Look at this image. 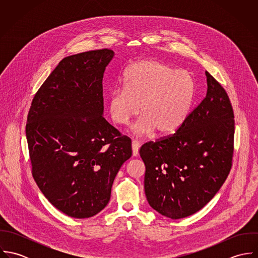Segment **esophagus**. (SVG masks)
<instances>
[{
    "label": "esophagus",
    "mask_w": 258,
    "mask_h": 258,
    "mask_svg": "<svg viewBox=\"0 0 258 258\" xmlns=\"http://www.w3.org/2000/svg\"><path fill=\"white\" fill-rule=\"evenodd\" d=\"M139 148L140 143L138 141H132V154L134 157H137L139 155Z\"/></svg>",
    "instance_id": "obj_1"
}]
</instances>
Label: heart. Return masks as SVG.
<instances>
[{
  "instance_id": "heart-1",
  "label": "heart",
  "mask_w": 258,
  "mask_h": 258,
  "mask_svg": "<svg viewBox=\"0 0 258 258\" xmlns=\"http://www.w3.org/2000/svg\"><path fill=\"white\" fill-rule=\"evenodd\" d=\"M195 96L191 74L162 60H143L131 66L124 75V87L109 95L111 119L126 125L140 111L133 126L137 135L157 129L161 135L177 132L185 122Z\"/></svg>"
}]
</instances>
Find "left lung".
Here are the masks:
<instances>
[{"mask_svg":"<svg viewBox=\"0 0 258 258\" xmlns=\"http://www.w3.org/2000/svg\"><path fill=\"white\" fill-rule=\"evenodd\" d=\"M208 91L174 134L145 143L144 187L149 205L179 220L203 209L219 191L232 166L234 114L219 81L206 72Z\"/></svg>","mask_w":258,"mask_h":258,"instance_id":"obj_1","label":"left lung"}]
</instances>
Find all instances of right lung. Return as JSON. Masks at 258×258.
Instances as JSON below:
<instances>
[{"instance_id":"obj_1","label":"right lung","mask_w":258,"mask_h":258,"mask_svg":"<svg viewBox=\"0 0 258 258\" xmlns=\"http://www.w3.org/2000/svg\"><path fill=\"white\" fill-rule=\"evenodd\" d=\"M108 48L64 57L41 84L26 125L32 174L49 203L75 219L102 211L113 181L132 156L131 139L103 114Z\"/></svg>"}]
</instances>
